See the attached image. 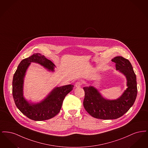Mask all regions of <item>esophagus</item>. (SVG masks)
<instances>
[{
  "label": "esophagus",
  "mask_w": 148,
  "mask_h": 148,
  "mask_svg": "<svg viewBox=\"0 0 148 148\" xmlns=\"http://www.w3.org/2000/svg\"><path fill=\"white\" fill-rule=\"evenodd\" d=\"M82 85V83L81 82H77L76 83H75V87L78 88V87H80L81 86V85Z\"/></svg>",
  "instance_id": "34e87169"
}]
</instances>
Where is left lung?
Returning a JSON list of instances; mask_svg holds the SVG:
<instances>
[{"label":"left lung","mask_w":148,"mask_h":148,"mask_svg":"<svg viewBox=\"0 0 148 148\" xmlns=\"http://www.w3.org/2000/svg\"><path fill=\"white\" fill-rule=\"evenodd\" d=\"M117 71L127 78V89L119 98L108 100L103 98L92 86L83 88L85 97L83 106L86 111L94 118L100 119H116L127 113L134 104L137 95L136 77L130 62L123 56L112 60Z\"/></svg>","instance_id":"obj_1"}]
</instances>
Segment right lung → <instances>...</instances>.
Wrapping results in <instances>:
<instances>
[{"label": "right lung", "instance_id": "1", "mask_svg": "<svg viewBox=\"0 0 148 148\" xmlns=\"http://www.w3.org/2000/svg\"><path fill=\"white\" fill-rule=\"evenodd\" d=\"M32 62L39 64L51 71H54L56 66L51 61L40 53H35L21 60L13 79L12 93L14 102L21 113L30 119L35 121L50 119L59 113L64 99L73 90L74 85L56 87L40 103H29L23 97V83L26 71Z\"/></svg>", "mask_w": 148, "mask_h": 148}]
</instances>
